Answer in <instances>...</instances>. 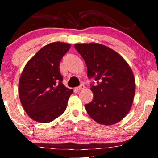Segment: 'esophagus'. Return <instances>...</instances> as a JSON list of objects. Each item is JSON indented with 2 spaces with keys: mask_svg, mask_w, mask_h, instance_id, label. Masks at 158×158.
<instances>
[{
  "mask_svg": "<svg viewBox=\"0 0 158 158\" xmlns=\"http://www.w3.org/2000/svg\"><path fill=\"white\" fill-rule=\"evenodd\" d=\"M84 88H85V85H83V84H81V85H79V87H77V90H80L84 89Z\"/></svg>",
  "mask_w": 158,
  "mask_h": 158,
  "instance_id": "34e87169",
  "label": "esophagus"
}]
</instances>
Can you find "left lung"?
Returning a JSON list of instances; mask_svg holds the SVG:
<instances>
[{"label":"left lung","mask_w":158,"mask_h":158,"mask_svg":"<svg viewBox=\"0 0 158 158\" xmlns=\"http://www.w3.org/2000/svg\"><path fill=\"white\" fill-rule=\"evenodd\" d=\"M74 47L85 61L88 78L97 83L90 85L94 98L85 105L88 114L105 126L121 121L131 109L135 94V77L129 65L105 45L90 43Z\"/></svg>","instance_id":"1"}]
</instances>
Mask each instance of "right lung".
Masks as SVG:
<instances>
[{"mask_svg":"<svg viewBox=\"0 0 158 158\" xmlns=\"http://www.w3.org/2000/svg\"><path fill=\"white\" fill-rule=\"evenodd\" d=\"M70 44L52 42L43 47L25 65L19 83V98L30 118L50 123L66 110L73 90L62 83L59 64Z\"/></svg>","mask_w":158,"mask_h":158,"instance_id":"1","label":"right lung"}]
</instances>
